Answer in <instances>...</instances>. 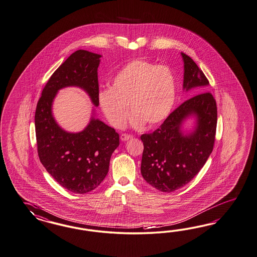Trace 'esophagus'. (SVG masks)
Returning a JSON list of instances; mask_svg holds the SVG:
<instances>
[{
  "instance_id": "1",
  "label": "esophagus",
  "mask_w": 257,
  "mask_h": 257,
  "mask_svg": "<svg viewBox=\"0 0 257 257\" xmlns=\"http://www.w3.org/2000/svg\"><path fill=\"white\" fill-rule=\"evenodd\" d=\"M132 135H128V134H121L120 135V139L122 141H126V140H129L130 139H132Z\"/></svg>"
}]
</instances>
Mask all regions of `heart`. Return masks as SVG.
Masks as SVG:
<instances>
[{"label":"heart","instance_id":"heart-1","mask_svg":"<svg viewBox=\"0 0 257 257\" xmlns=\"http://www.w3.org/2000/svg\"><path fill=\"white\" fill-rule=\"evenodd\" d=\"M177 96L176 77L167 65L139 58L126 63L98 94L100 107L112 126L121 128L132 112V123L153 127L163 122ZM130 107H127V105Z\"/></svg>","mask_w":257,"mask_h":257}]
</instances>
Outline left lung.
<instances>
[{
	"label": "left lung",
	"mask_w": 257,
	"mask_h": 257,
	"mask_svg": "<svg viewBox=\"0 0 257 257\" xmlns=\"http://www.w3.org/2000/svg\"><path fill=\"white\" fill-rule=\"evenodd\" d=\"M184 63L183 89L199 87L200 92L178 106L152 134H143L141 174L161 192L171 193L194 179L213 150L217 126V104L207 91L208 78L191 57L181 52ZM197 117V126L189 135L180 127L189 115Z\"/></svg>",
	"instance_id": "8db88e82"
}]
</instances>
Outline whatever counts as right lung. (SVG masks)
<instances>
[{
	"instance_id": "add662e5",
	"label": "right lung",
	"mask_w": 257,
	"mask_h": 257,
	"mask_svg": "<svg viewBox=\"0 0 257 257\" xmlns=\"http://www.w3.org/2000/svg\"><path fill=\"white\" fill-rule=\"evenodd\" d=\"M101 55L76 50L50 76L42 90L35 110L37 153L42 165L61 186L75 194H85L98 187L109 168L119 136L98 118L91 117L81 132L68 133L52 116L57 91L76 86L83 89L98 106L97 69Z\"/></svg>"
}]
</instances>
